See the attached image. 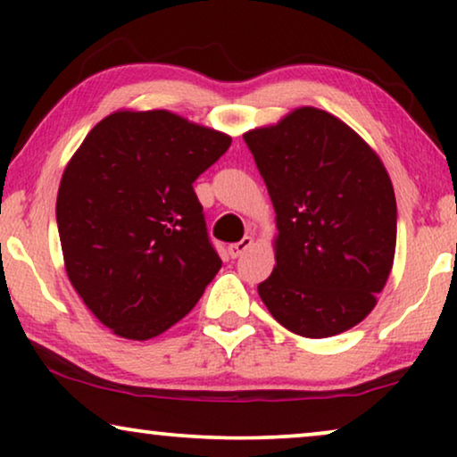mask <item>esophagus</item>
I'll return each mask as SVG.
<instances>
[{
    "label": "esophagus",
    "instance_id": "1",
    "mask_svg": "<svg viewBox=\"0 0 457 457\" xmlns=\"http://www.w3.org/2000/svg\"><path fill=\"white\" fill-rule=\"evenodd\" d=\"M253 245V239L252 237H243V239L239 243H233V245H228V253L230 258H239V255H243L247 252L249 247Z\"/></svg>",
    "mask_w": 457,
    "mask_h": 457
}]
</instances>
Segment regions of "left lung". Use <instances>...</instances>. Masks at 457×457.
I'll return each instance as SVG.
<instances>
[{"instance_id":"8db88e82","label":"left lung","mask_w":457,"mask_h":457,"mask_svg":"<svg viewBox=\"0 0 457 457\" xmlns=\"http://www.w3.org/2000/svg\"><path fill=\"white\" fill-rule=\"evenodd\" d=\"M243 139L277 212V266L258 285L262 302L308 339L355 327L377 305L395 255L397 204L383 162L318 108Z\"/></svg>"}]
</instances>
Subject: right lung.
<instances>
[{"instance_id": "obj_1", "label": "right lung", "mask_w": 457, "mask_h": 457, "mask_svg": "<svg viewBox=\"0 0 457 457\" xmlns=\"http://www.w3.org/2000/svg\"><path fill=\"white\" fill-rule=\"evenodd\" d=\"M228 145L168 110H120L68 162L55 202L66 272L114 335L164 333L220 270L193 183Z\"/></svg>"}]
</instances>
